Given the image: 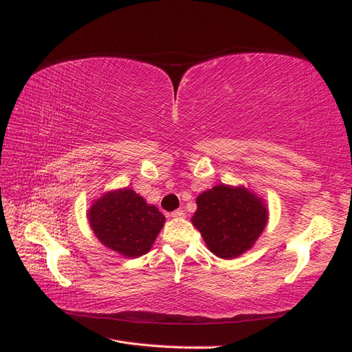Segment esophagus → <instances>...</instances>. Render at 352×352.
Masks as SVG:
<instances>
[{"label": "esophagus", "mask_w": 352, "mask_h": 352, "mask_svg": "<svg viewBox=\"0 0 352 352\" xmlns=\"http://www.w3.org/2000/svg\"><path fill=\"white\" fill-rule=\"evenodd\" d=\"M184 210H182V208H177V210H174L170 213V216L172 218H175V219H180V218H184Z\"/></svg>", "instance_id": "esophagus-1"}]
</instances>
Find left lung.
Instances as JSON below:
<instances>
[{
    "label": "left lung",
    "instance_id": "obj_1",
    "mask_svg": "<svg viewBox=\"0 0 352 352\" xmlns=\"http://www.w3.org/2000/svg\"><path fill=\"white\" fill-rule=\"evenodd\" d=\"M197 206L192 223L221 258H234L250 250L267 222L265 204L243 188L214 186L201 193Z\"/></svg>",
    "mask_w": 352,
    "mask_h": 352
}]
</instances>
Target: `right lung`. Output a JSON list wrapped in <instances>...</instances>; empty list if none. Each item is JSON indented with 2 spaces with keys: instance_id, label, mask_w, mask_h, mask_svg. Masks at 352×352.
<instances>
[{
  "instance_id": "obj_1",
  "label": "right lung",
  "mask_w": 352,
  "mask_h": 352,
  "mask_svg": "<svg viewBox=\"0 0 352 352\" xmlns=\"http://www.w3.org/2000/svg\"><path fill=\"white\" fill-rule=\"evenodd\" d=\"M87 216L100 242L126 257L146 254L164 223L159 208L146 204L131 189L106 193Z\"/></svg>"
}]
</instances>
